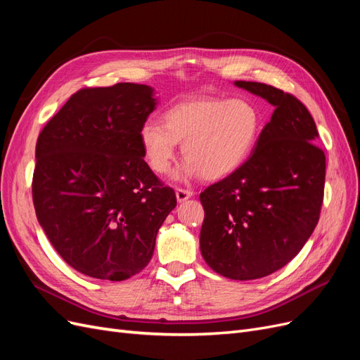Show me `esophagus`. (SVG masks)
I'll list each match as a JSON object with an SVG mask.
<instances>
[{"label": "esophagus", "mask_w": 360, "mask_h": 360, "mask_svg": "<svg viewBox=\"0 0 360 360\" xmlns=\"http://www.w3.org/2000/svg\"><path fill=\"white\" fill-rule=\"evenodd\" d=\"M176 197H177V201H179V202H183V201L189 200L191 197H193V192H192V191H188V189L177 188V189H176Z\"/></svg>", "instance_id": "34e87169"}]
</instances>
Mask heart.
<instances>
[{"instance_id":"1","label":"heart","mask_w":360,"mask_h":360,"mask_svg":"<svg viewBox=\"0 0 360 360\" xmlns=\"http://www.w3.org/2000/svg\"><path fill=\"white\" fill-rule=\"evenodd\" d=\"M162 123L146 122L139 129L143 153L155 172H171L179 143L188 159L181 177L219 180L240 168L252 155L263 130L258 108L248 99L186 101L163 112Z\"/></svg>"}]
</instances>
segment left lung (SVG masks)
I'll list each match as a JSON object with an SVG mask.
<instances>
[{
    "label": "left lung",
    "instance_id": "obj_1",
    "mask_svg": "<svg viewBox=\"0 0 360 360\" xmlns=\"http://www.w3.org/2000/svg\"><path fill=\"white\" fill-rule=\"evenodd\" d=\"M236 85L275 106L243 165L201 192L202 258L236 281L267 276L296 257L320 219L326 156L297 97L261 82Z\"/></svg>",
    "mask_w": 360,
    "mask_h": 360
}]
</instances>
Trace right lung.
I'll return each mask as SVG.
<instances>
[{
    "label": "right lung",
    "mask_w": 360,
    "mask_h": 360,
    "mask_svg": "<svg viewBox=\"0 0 360 360\" xmlns=\"http://www.w3.org/2000/svg\"><path fill=\"white\" fill-rule=\"evenodd\" d=\"M155 106L148 85L86 86L41 129L32 202L51 245L79 274L108 281L139 274L177 205L139 143Z\"/></svg>",
    "instance_id": "add662e5"
}]
</instances>
